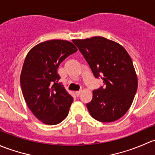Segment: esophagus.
Instances as JSON below:
<instances>
[{"mask_svg": "<svg viewBox=\"0 0 155 155\" xmlns=\"http://www.w3.org/2000/svg\"><path fill=\"white\" fill-rule=\"evenodd\" d=\"M81 92H82V91H81V90H79V91H77V92H75V94H76V95H77L78 97L79 96V95H81Z\"/></svg>", "mask_w": 155, "mask_h": 155, "instance_id": "1", "label": "esophagus"}]
</instances>
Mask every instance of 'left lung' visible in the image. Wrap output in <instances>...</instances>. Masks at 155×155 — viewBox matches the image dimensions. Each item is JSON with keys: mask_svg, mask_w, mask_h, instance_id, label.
I'll return each instance as SVG.
<instances>
[{"mask_svg": "<svg viewBox=\"0 0 155 155\" xmlns=\"http://www.w3.org/2000/svg\"><path fill=\"white\" fill-rule=\"evenodd\" d=\"M73 43L104 87L92 92L87 104L91 116L102 122L120 119L130 108L137 90V77L131 58L121 45L101 36L74 39Z\"/></svg>", "mask_w": 155, "mask_h": 155, "instance_id": "1", "label": "left lung"}]
</instances>
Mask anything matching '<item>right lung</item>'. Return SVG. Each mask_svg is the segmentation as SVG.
Returning a JSON list of instances; mask_svg holds the SVG:
<instances>
[{"instance_id": "1", "label": "right lung", "mask_w": 155, "mask_h": 155, "mask_svg": "<svg viewBox=\"0 0 155 155\" xmlns=\"http://www.w3.org/2000/svg\"><path fill=\"white\" fill-rule=\"evenodd\" d=\"M77 51L73 43L54 39L38 44L25 58L20 77L22 94L31 112L43 123L57 125L68 116L73 98L59 83L57 68Z\"/></svg>"}]
</instances>
